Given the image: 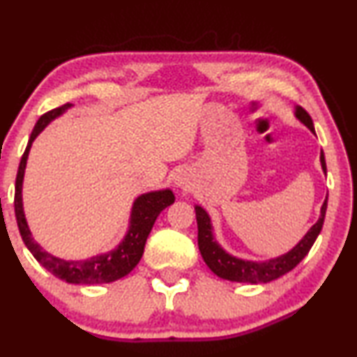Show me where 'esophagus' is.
I'll return each instance as SVG.
<instances>
[{"label": "esophagus", "mask_w": 357, "mask_h": 357, "mask_svg": "<svg viewBox=\"0 0 357 357\" xmlns=\"http://www.w3.org/2000/svg\"><path fill=\"white\" fill-rule=\"evenodd\" d=\"M175 187H177V190H182V192H187V190L192 188V182H190L188 174L178 172L177 177H175Z\"/></svg>", "instance_id": "1"}]
</instances>
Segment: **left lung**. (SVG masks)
Returning a JSON list of instances; mask_svg holds the SVG:
<instances>
[{
    "instance_id": "left-lung-1",
    "label": "left lung",
    "mask_w": 357,
    "mask_h": 357,
    "mask_svg": "<svg viewBox=\"0 0 357 357\" xmlns=\"http://www.w3.org/2000/svg\"><path fill=\"white\" fill-rule=\"evenodd\" d=\"M294 116L315 135L314 121H312L310 115L307 114L302 107H294ZM320 164L321 170H324V174L326 175L324 151L320 153ZM326 202H328V197L325 198L324 204H321L320 216L317 219V222L307 231L305 236L302 237L289 252L282 253L280 257L270 258V260L261 261L243 260V258L234 257L231 253L224 250V248L218 243L216 238H214L213 222L208 211L203 206H199V204H195V213H197L198 224L199 253H202L203 260L208 265L209 270H211L216 276L222 278V280L236 282H250V284H260V282H270L273 280H278V278H281L282 275H286V273L294 270V268L304 260V257L309 253L312 245H314L321 227H324Z\"/></svg>"
}]
</instances>
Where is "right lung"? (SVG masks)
<instances>
[{
	"label": "right lung",
	"mask_w": 357,
	"mask_h": 357,
	"mask_svg": "<svg viewBox=\"0 0 357 357\" xmlns=\"http://www.w3.org/2000/svg\"><path fill=\"white\" fill-rule=\"evenodd\" d=\"M71 107L73 104H65L58 107V109H53L52 112H47L45 115H42L38 119L36 126H33L27 148L22 154L21 164H19L16 177V193H14V211H16L17 227L24 243H26V247L32 253L33 258L47 271H50L58 280L70 282V284H104V282H114L120 280V278H123L133 271V268L138 265L141 257H143L146 238H148L155 219H158L162 209L170 206L175 202V197L170 188L153 190V192L136 197L133 206H131L128 229H126L123 238H121L119 245H115V248H112V250L105 253H100V255H94L91 258H86V260H63V258H58L52 255V253H48L47 250H43L33 241L31 227H29L26 219V213H24V174H26L29 153H31L33 139L45 130L47 125H50L53 120L61 116Z\"/></svg>",
	"instance_id": "obj_1"
}]
</instances>
